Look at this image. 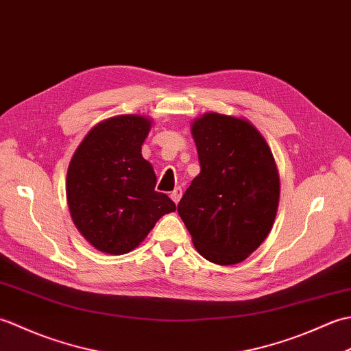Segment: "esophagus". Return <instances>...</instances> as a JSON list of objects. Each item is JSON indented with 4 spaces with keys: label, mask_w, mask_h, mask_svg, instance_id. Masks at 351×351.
<instances>
[{
    "label": "esophagus",
    "mask_w": 351,
    "mask_h": 351,
    "mask_svg": "<svg viewBox=\"0 0 351 351\" xmlns=\"http://www.w3.org/2000/svg\"><path fill=\"white\" fill-rule=\"evenodd\" d=\"M170 197H171V200H173L175 204H178L181 200V197H182V189L181 187H176L173 191H171V195H170Z\"/></svg>",
    "instance_id": "34e87169"
}]
</instances>
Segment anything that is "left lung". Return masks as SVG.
Instances as JSON below:
<instances>
[{
  "label": "left lung",
  "mask_w": 351,
  "mask_h": 351,
  "mask_svg": "<svg viewBox=\"0 0 351 351\" xmlns=\"http://www.w3.org/2000/svg\"><path fill=\"white\" fill-rule=\"evenodd\" d=\"M200 173L178 204L196 250L234 265L270 234L280 196L270 146L247 119L205 113L191 123Z\"/></svg>",
  "instance_id": "obj_1"
}]
</instances>
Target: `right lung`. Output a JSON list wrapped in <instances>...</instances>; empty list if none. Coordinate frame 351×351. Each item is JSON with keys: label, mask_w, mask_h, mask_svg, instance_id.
Returning <instances> with one entry per match:
<instances>
[{"label": "right lung", "mask_w": 351, "mask_h": 351, "mask_svg": "<svg viewBox=\"0 0 351 351\" xmlns=\"http://www.w3.org/2000/svg\"><path fill=\"white\" fill-rule=\"evenodd\" d=\"M151 126L140 114L106 119L87 132L69 162L66 197L73 225L108 255L134 250L164 214L176 211L173 200L155 191L154 167L141 155Z\"/></svg>", "instance_id": "add662e5"}]
</instances>
